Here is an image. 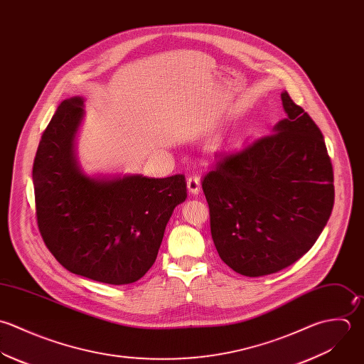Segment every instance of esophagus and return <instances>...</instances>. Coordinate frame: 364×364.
I'll return each instance as SVG.
<instances>
[{"mask_svg":"<svg viewBox=\"0 0 364 364\" xmlns=\"http://www.w3.org/2000/svg\"><path fill=\"white\" fill-rule=\"evenodd\" d=\"M186 183H188V191H189L191 195H199V192H200V179L198 176L191 175L188 178Z\"/></svg>","mask_w":364,"mask_h":364,"instance_id":"1","label":"esophagus"}]
</instances>
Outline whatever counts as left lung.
<instances>
[{"label": "left lung", "mask_w": 364, "mask_h": 364, "mask_svg": "<svg viewBox=\"0 0 364 364\" xmlns=\"http://www.w3.org/2000/svg\"><path fill=\"white\" fill-rule=\"evenodd\" d=\"M287 119L216 161L202 181L220 258L245 277L278 272L321 236L335 202L323 135L287 92Z\"/></svg>", "instance_id": "obj_1"}]
</instances>
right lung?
<instances>
[{"label": "right lung", "mask_w": 364, "mask_h": 364, "mask_svg": "<svg viewBox=\"0 0 364 364\" xmlns=\"http://www.w3.org/2000/svg\"><path fill=\"white\" fill-rule=\"evenodd\" d=\"M83 99L59 105L42 134L32 179L41 236L70 272L125 285L155 262L166 223L186 199L183 175H86L75 154Z\"/></svg>", "instance_id": "add662e5"}]
</instances>
